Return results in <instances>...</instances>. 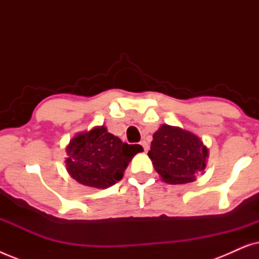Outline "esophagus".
Returning a JSON list of instances; mask_svg holds the SVG:
<instances>
[{
	"label": "esophagus",
	"instance_id": "1",
	"mask_svg": "<svg viewBox=\"0 0 259 259\" xmlns=\"http://www.w3.org/2000/svg\"><path fill=\"white\" fill-rule=\"evenodd\" d=\"M140 144H141V146L144 147V151L145 152H148V150H150V145H148L147 141L146 140H143Z\"/></svg>",
	"mask_w": 259,
	"mask_h": 259
}]
</instances>
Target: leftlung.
<instances>
[{
  "instance_id": "left-lung-1",
  "label": "left lung",
  "mask_w": 259,
  "mask_h": 259,
  "mask_svg": "<svg viewBox=\"0 0 259 259\" xmlns=\"http://www.w3.org/2000/svg\"><path fill=\"white\" fill-rule=\"evenodd\" d=\"M148 157L162 182L177 185L194 182L204 172L208 150L194 133L164 123L153 134Z\"/></svg>"
}]
</instances>
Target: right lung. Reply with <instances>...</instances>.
Masks as SVG:
<instances>
[{
	"label": "right lung",
	"instance_id": "1",
	"mask_svg": "<svg viewBox=\"0 0 259 259\" xmlns=\"http://www.w3.org/2000/svg\"><path fill=\"white\" fill-rule=\"evenodd\" d=\"M143 151L140 145L122 143L106 126H97L70 139L65 164L69 176L81 185L102 190L121 180L130 161Z\"/></svg>",
	"mask_w": 259,
	"mask_h": 259
}]
</instances>
